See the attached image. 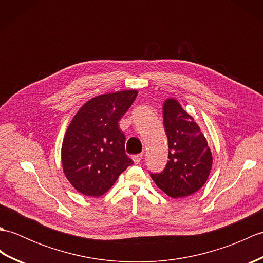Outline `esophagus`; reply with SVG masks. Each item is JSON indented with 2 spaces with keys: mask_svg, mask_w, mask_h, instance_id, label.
<instances>
[{
  "mask_svg": "<svg viewBox=\"0 0 263 263\" xmlns=\"http://www.w3.org/2000/svg\"><path fill=\"white\" fill-rule=\"evenodd\" d=\"M132 159H133V161H135V164H139L142 159V154H138V155L132 156Z\"/></svg>",
  "mask_w": 263,
  "mask_h": 263,
  "instance_id": "34e87169",
  "label": "esophagus"
}]
</instances>
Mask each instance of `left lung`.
I'll return each mask as SVG.
<instances>
[{
    "mask_svg": "<svg viewBox=\"0 0 263 263\" xmlns=\"http://www.w3.org/2000/svg\"><path fill=\"white\" fill-rule=\"evenodd\" d=\"M164 127L168 139V161L160 173H150L161 191L171 198H185L204 185L212 156L193 117L175 99L164 105Z\"/></svg>",
    "mask_w": 263,
    "mask_h": 263,
    "instance_id": "obj_1",
    "label": "left lung"
}]
</instances>
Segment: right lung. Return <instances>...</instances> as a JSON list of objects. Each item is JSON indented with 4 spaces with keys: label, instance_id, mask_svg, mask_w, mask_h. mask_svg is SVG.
I'll return each instance as SVG.
<instances>
[{
    "label": "right lung",
    "instance_id": "1",
    "mask_svg": "<svg viewBox=\"0 0 263 263\" xmlns=\"http://www.w3.org/2000/svg\"><path fill=\"white\" fill-rule=\"evenodd\" d=\"M137 95V90H124L95 97L70 123L62 144V165L80 193L100 197L133 164L125 154V136L119 121Z\"/></svg>",
    "mask_w": 263,
    "mask_h": 263
}]
</instances>
